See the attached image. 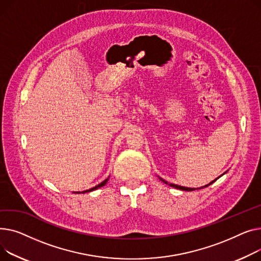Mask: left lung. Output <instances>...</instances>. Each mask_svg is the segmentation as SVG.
Masks as SVG:
<instances>
[{"label": "left lung", "instance_id": "left-lung-1", "mask_svg": "<svg viewBox=\"0 0 261 261\" xmlns=\"http://www.w3.org/2000/svg\"><path fill=\"white\" fill-rule=\"evenodd\" d=\"M226 172H227V171H226ZM226 172H225V173H226ZM225 173H223V174H222L221 176H223V175H224ZM221 176H219V177H218V178H216L215 180H213L212 182H210V183H208V185H205L204 187H201V188H186V187H181V186H177V185H174V183H168V182H167V181H165L164 179L160 178L159 176H158V177H159V179H160V180H161V181H162L163 183H165V185H168V186H170V187H172V188H175V189H178V190H181V191H188V192H192V191H195V190H201V189H204V188H206V187L211 186V185H212V183H214V182H215V181H216L217 179H219V178H220Z\"/></svg>", "mask_w": 261, "mask_h": 261}]
</instances>
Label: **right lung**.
<instances>
[{
  "label": "right lung",
  "instance_id": "1",
  "mask_svg": "<svg viewBox=\"0 0 261 261\" xmlns=\"http://www.w3.org/2000/svg\"><path fill=\"white\" fill-rule=\"evenodd\" d=\"M109 179H110V177L106 178L104 181H102V182L100 183V185H98V186H96V187H94V188H91V189H89V190H86V191H83V192H73V193H74V194H85V193H89V192L96 191V190H98V189L104 187V186L106 185V183H107V181H109Z\"/></svg>",
  "mask_w": 261,
  "mask_h": 261
}]
</instances>
